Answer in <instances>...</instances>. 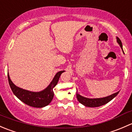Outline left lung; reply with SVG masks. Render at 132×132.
<instances>
[{"mask_svg":"<svg viewBox=\"0 0 132 132\" xmlns=\"http://www.w3.org/2000/svg\"><path fill=\"white\" fill-rule=\"evenodd\" d=\"M116 40L117 43L119 44L121 48L123 50V46H122V43L121 41V40L118 37H116ZM119 92H116V93H114V94L111 95L105 96V97L98 98H86L85 97V96H81V95H79L77 93V90L76 91V96H77V100H78L81 104L85 105V106L89 107H96L102 106V105H105L107 103L111 101V100H112L114 98L116 97L117 95L119 93Z\"/></svg>","mask_w":132,"mask_h":132,"instance_id":"left-lung-1","label":"left lung"}]
</instances>
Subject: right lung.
Instances as JSON below:
<instances>
[{"mask_svg":"<svg viewBox=\"0 0 132 132\" xmlns=\"http://www.w3.org/2000/svg\"><path fill=\"white\" fill-rule=\"evenodd\" d=\"M63 72H65V70L57 72L47 88L40 92H31L16 86L11 80L9 73H7V77L11 89L18 98L29 106L42 108L47 106L52 101L54 96L53 89L57 85L60 77Z\"/></svg>","mask_w":132,"mask_h":132,"instance_id":"right-lung-1","label":"right lung"}]
</instances>
